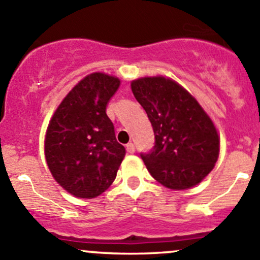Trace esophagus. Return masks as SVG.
Returning <instances> with one entry per match:
<instances>
[{"label": "esophagus", "mask_w": 260, "mask_h": 260, "mask_svg": "<svg viewBox=\"0 0 260 260\" xmlns=\"http://www.w3.org/2000/svg\"><path fill=\"white\" fill-rule=\"evenodd\" d=\"M125 149H127L128 153H135V145H133L132 142L127 143V145H125Z\"/></svg>", "instance_id": "34e87169"}]
</instances>
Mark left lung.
Instances as JSON below:
<instances>
[{
	"label": "left lung",
	"mask_w": 260,
	"mask_h": 260,
	"mask_svg": "<svg viewBox=\"0 0 260 260\" xmlns=\"http://www.w3.org/2000/svg\"><path fill=\"white\" fill-rule=\"evenodd\" d=\"M131 88L154 132L153 149L141 154L152 177L171 190H187L200 183L220 153L219 133L209 114L171 78H138Z\"/></svg>",
	"instance_id": "obj_1"
}]
</instances>
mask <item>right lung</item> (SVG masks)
Returning <instances> with one entry per match:
<instances>
[{
    "instance_id": "obj_1",
    "label": "right lung",
    "mask_w": 260,
    "mask_h": 260,
    "mask_svg": "<svg viewBox=\"0 0 260 260\" xmlns=\"http://www.w3.org/2000/svg\"><path fill=\"white\" fill-rule=\"evenodd\" d=\"M120 80L91 73L67 94L50 119L45 159L55 181L78 199H94L113 183L125 156L107 104Z\"/></svg>"
}]
</instances>
